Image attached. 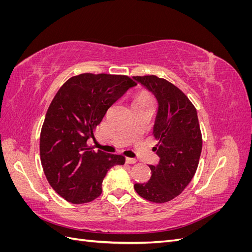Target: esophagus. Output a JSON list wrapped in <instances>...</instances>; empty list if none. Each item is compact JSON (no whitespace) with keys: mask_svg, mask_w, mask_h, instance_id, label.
Masks as SVG:
<instances>
[{"mask_svg":"<svg viewBox=\"0 0 252 252\" xmlns=\"http://www.w3.org/2000/svg\"><path fill=\"white\" fill-rule=\"evenodd\" d=\"M126 163L127 164H135L136 159L132 158H126Z\"/></svg>","mask_w":252,"mask_h":252,"instance_id":"esophagus-1","label":"esophagus"}]
</instances>
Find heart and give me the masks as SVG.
Masks as SVG:
<instances>
[{"label":"heart","mask_w":252,"mask_h":252,"mask_svg":"<svg viewBox=\"0 0 252 252\" xmlns=\"http://www.w3.org/2000/svg\"><path fill=\"white\" fill-rule=\"evenodd\" d=\"M134 102H150V98L147 95H140Z\"/></svg>","instance_id":"obj_1"}]
</instances>
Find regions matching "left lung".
<instances>
[{"instance_id": "left-lung-1", "label": "left lung", "mask_w": 252, "mask_h": 252, "mask_svg": "<svg viewBox=\"0 0 252 252\" xmlns=\"http://www.w3.org/2000/svg\"><path fill=\"white\" fill-rule=\"evenodd\" d=\"M158 101L154 135L158 141L155 151L159 158L150 165L151 178L134 184L145 200L166 203L182 193L192 180L202 152V134L196 109L173 84L156 75L133 77Z\"/></svg>"}]
</instances>
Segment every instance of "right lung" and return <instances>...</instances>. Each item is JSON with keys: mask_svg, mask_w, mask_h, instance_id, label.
Here are the masks:
<instances>
[{"mask_svg": "<svg viewBox=\"0 0 252 252\" xmlns=\"http://www.w3.org/2000/svg\"><path fill=\"white\" fill-rule=\"evenodd\" d=\"M134 86L126 75L83 73L65 82L53 97L41 130V163L50 186L66 201H94L107 171L124 165V156L94 151L87 141L110 106Z\"/></svg>", "mask_w": 252, "mask_h": 252, "instance_id": "1", "label": "right lung"}]
</instances>
